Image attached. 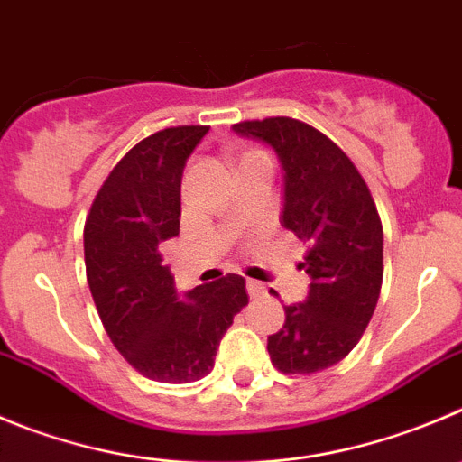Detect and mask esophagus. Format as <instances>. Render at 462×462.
<instances>
[{
	"label": "esophagus",
	"mask_w": 462,
	"mask_h": 462,
	"mask_svg": "<svg viewBox=\"0 0 462 462\" xmlns=\"http://www.w3.org/2000/svg\"><path fill=\"white\" fill-rule=\"evenodd\" d=\"M245 290H248V294H251L253 299H257V296L264 294L266 287L262 282H257V280H248V282H245Z\"/></svg>",
	"instance_id": "esophagus-1"
}]
</instances>
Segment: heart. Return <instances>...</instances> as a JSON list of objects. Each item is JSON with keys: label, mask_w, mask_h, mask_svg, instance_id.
Instances as JSON below:
<instances>
[{"label": "heart", "mask_w": 462, "mask_h": 462, "mask_svg": "<svg viewBox=\"0 0 462 462\" xmlns=\"http://www.w3.org/2000/svg\"><path fill=\"white\" fill-rule=\"evenodd\" d=\"M260 154H264V152H260V150H244V152L239 154V162L244 163V162H248V159H253V157H260Z\"/></svg>", "instance_id": "heart-1"}]
</instances>
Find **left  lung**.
<instances>
[{
	"mask_svg": "<svg viewBox=\"0 0 462 462\" xmlns=\"http://www.w3.org/2000/svg\"><path fill=\"white\" fill-rule=\"evenodd\" d=\"M232 127L275 150L284 171L280 223L308 241V300L284 308V326L266 344L271 362L282 374L323 372L356 348L381 296L376 202L348 154L312 125L271 116Z\"/></svg>",
	"mask_w": 462,
	"mask_h": 462,
	"instance_id": "1",
	"label": "left lung"
}]
</instances>
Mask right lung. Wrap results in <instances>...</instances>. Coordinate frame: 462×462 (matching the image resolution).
<instances>
[{
    "mask_svg": "<svg viewBox=\"0 0 462 462\" xmlns=\"http://www.w3.org/2000/svg\"><path fill=\"white\" fill-rule=\"evenodd\" d=\"M209 132L178 125L139 141L109 172L84 226L86 280L120 356L159 383L200 381L232 319L248 305L245 280L227 273L178 299L159 245L180 232L189 154Z\"/></svg>",
    "mask_w": 462,
    "mask_h": 462,
    "instance_id": "add662e5",
    "label": "right lung"
}]
</instances>
